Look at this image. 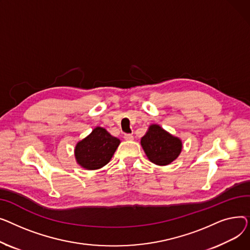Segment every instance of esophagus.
<instances>
[{
  "mask_svg": "<svg viewBox=\"0 0 250 250\" xmlns=\"http://www.w3.org/2000/svg\"><path fill=\"white\" fill-rule=\"evenodd\" d=\"M124 138H125V140H128V141H131L134 139V137L132 134H124Z\"/></svg>",
  "mask_w": 250,
  "mask_h": 250,
  "instance_id": "1",
  "label": "esophagus"
}]
</instances>
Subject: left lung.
<instances>
[{"mask_svg": "<svg viewBox=\"0 0 250 250\" xmlns=\"http://www.w3.org/2000/svg\"><path fill=\"white\" fill-rule=\"evenodd\" d=\"M142 148L152 164L165 167L177 159L182 152V140L158 124H151L140 140Z\"/></svg>", "mask_w": 250, "mask_h": 250, "instance_id": "8db88e82", "label": "left lung"}]
</instances>
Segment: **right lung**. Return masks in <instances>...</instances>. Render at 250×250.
<instances>
[{"label":"right lung","mask_w":250,"mask_h":250,"mask_svg":"<svg viewBox=\"0 0 250 250\" xmlns=\"http://www.w3.org/2000/svg\"><path fill=\"white\" fill-rule=\"evenodd\" d=\"M121 143L103 127L97 126L91 133L80 140L75 147L77 163L84 169L95 170L105 167Z\"/></svg>","instance_id":"obj_1"}]
</instances>
